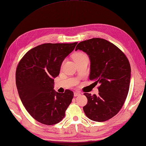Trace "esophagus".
<instances>
[{"label":"esophagus","mask_w":146,"mask_h":146,"mask_svg":"<svg viewBox=\"0 0 146 146\" xmlns=\"http://www.w3.org/2000/svg\"><path fill=\"white\" fill-rule=\"evenodd\" d=\"M80 93L79 92V91H74V96H79V95H80Z\"/></svg>","instance_id":"obj_1"}]
</instances>
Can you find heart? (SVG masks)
I'll list each match as a JSON object with an SVG mask.
<instances>
[{
	"instance_id": "b5f03b06",
	"label": "heart",
	"mask_w": 146,
	"mask_h": 146,
	"mask_svg": "<svg viewBox=\"0 0 146 146\" xmlns=\"http://www.w3.org/2000/svg\"><path fill=\"white\" fill-rule=\"evenodd\" d=\"M73 58L75 62L82 60H88V58L86 54L83 52H78L75 53L73 56Z\"/></svg>"
}]
</instances>
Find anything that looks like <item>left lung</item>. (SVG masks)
Wrapping results in <instances>:
<instances>
[{
  "label": "left lung",
  "mask_w": 146,
  "mask_h": 146,
  "mask_svg": "<svg viewBox=\"0 0 146 146\" xmlns=\"http://www.w3.org/2000/svg\"><path fill=\"white\" fill-rule=\"evenodd\" d=\"M89 56L91 65L90 80H94L99 93H84L88 103L83 111L89 119L103 122L117 114L126 100L131 79V66L125 54L108 40L93 38L78 44Z\"/></svg>",
  "instance_id": "1"
}]
</instances>
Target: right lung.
Masks as SVG:
<instances>
[{
  "label": "right lung",
  "instance_id": "1",
  "mask_svg": "<svg viewBox=\"0 0 146 146\" xmlns=\"http://www.w3.org/2000/svg\"><path fill=\"white\" fill-rule=\"evenodd\" d=\"M77 43L42 44L27 52L18 64L15 80L20 98L28 113L40 123H58L72 103L73 91L56 92L54 78Z\"/></svg>",
  "mask_w": 146,
  "mask_h": 146
}]
</instances>
